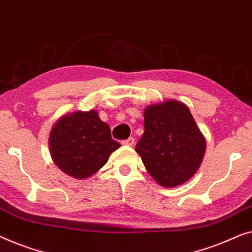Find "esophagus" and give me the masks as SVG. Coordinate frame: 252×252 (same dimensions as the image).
I'll return each mask as SVG.
<instances>
[{
  "label": "esophagus",
  "mask_w": 252,
  "mask_h": 252,
  "mask_svg": "<svg viewBox=\"0 0 252 252\" xmlns=\"http://www.w3.org/2000/svg\"><path fill=\"white\" fill-rule=\"evenodd\" d=\"M122 144L125 145V146H133V144H134V139H133L132 137H130V138H127V139L123 140V141H122Z\"/></svg>",
  "instance_id": "obj_1"
}]
</instances>
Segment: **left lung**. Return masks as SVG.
Here are the masks:
<instances>
[{"label":"left lung","mask_w":252,"mask_h":252,"mask_svg":"<svg viewBox=\"0 0 252 252\" xmlns=\"http://www.w3.org/2000/svg\"><path fill=\"white\" fill-rule=\"evenodd\" d=\"M144 127L136 152L158 185L176 187L195 175L207 144L184 102L170 99L147 106Z\"/></svg>","instance_id":"left-lung-1"}]
</instances>
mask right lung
Here are the masks:
<instances>
[{
    "label": "right lung",
    "instance_id": "obj_1",
    "mask_svg": "<svg viewBox=\"0 0 252 252\" xmlns=\"http://www.w3.org/2000/svg\"><path fill=\"white\" fill-rule=\"evenodd\" d=\"M120 146L112 139L109 126L94 109L62 116L49 136L52 161L63 173L76 179L94 175Z\"/></svg>",
    "mask_w": 252,
    "mask_h": 252
}]
</instances>
